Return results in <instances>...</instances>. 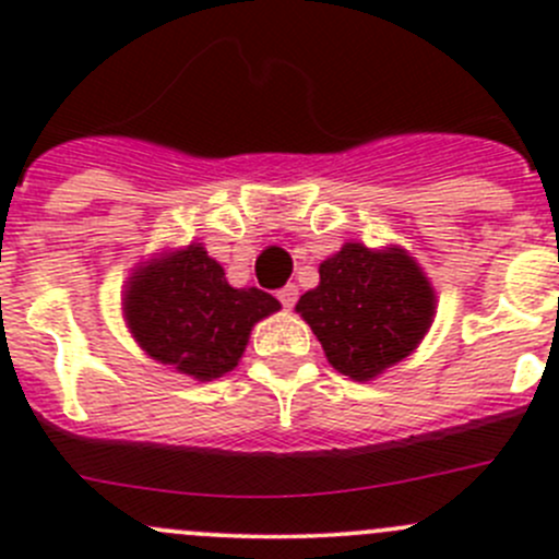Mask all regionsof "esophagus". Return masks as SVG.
Returning a JSON list of instances; mask_svg holds the SVG:
<instances>
[{"label":"esophagus","instance_id":"esophagus-1","mask_svg":"<svg viewBox=\"0 0 559 559\" xmlns=\"http://www.w3.org/2000/svg\"><path fill=\"white\" fill-rule=\"evenodd\" d=\"M297 295H300V292H297V286H295V284H286L284 289L278 292L281 306H284L286 311H292V308H295V302H297Z\"/></svg>","mask_w":559,"mask_h":559}]
</instances>
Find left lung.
Wrapping results in <instances>:
<instances>
[{
	"instance_id": "obj_1",
	"label": "left lung",
	"mask_w": 559,
	"mask_h": 559,
	"mask_svg": "<svg viewBox=\"0 0 559 559\" xmlns=\"http://www.w3.org/2000/svg\"><path fill=\"white\" fill-rule=\"evenodd\" d=\"M436 306L430 278L405 248L343 243L319 264V286L295 311L337 373L373 381L425 341Z\"/></svg>"
}]
</instances>
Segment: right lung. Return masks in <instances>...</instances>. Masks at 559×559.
Returning <instances> with one entry per match:
<instances>
[{"label":"right lung","mask_w":559,"mask_h":559,"mask_svg":"<svg viewBox=\"0 0 559 559\" xmlns=\"http://www.w3.org/2000/svg\"><path fill=\"white\" fill-rule=\"evenodd\" d=\"M121 311L154 362L213 381L238 368L253 324L281 302L257 286H229L205 246L189 243L140 262L123 284Z\"/></svg>","instance_id":"right-lung-1"}]
</instances>
